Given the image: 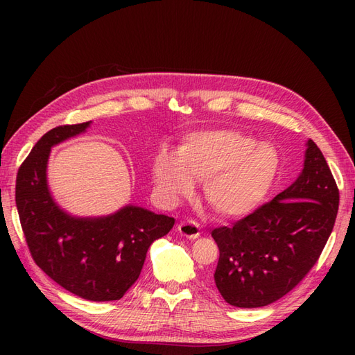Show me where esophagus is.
Returning <instances> with one entry per match:
<instances>
[{
    "instance_id": "1",
    "label": "esophagus",
    "mask_w": 355,
    "mask_h": 355,
    "mask_svg": "<svg viewBox=\"0 0 355 355\" xmlns=\"http://www.w3.org/2000/svg\"><path fill=\"white\" fill-rule=\"evenodd\" d=\"M178 231L188 239H197L200 235V225L194 219H187L178 225Z\"/></svg>"
}]
</instances>
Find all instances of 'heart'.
<instances>
[{
    "instance_id": "1",
    "label": "heart",
    "mask_w": 355,
    "mask_h": 355,
    "mask_svg": "<svg viewBox=\"0 0 355 355\" xmlns=\"http://www.w3.org/2000/svg\"><path fill=\"white\" fill-rule=\"evenodd\" d=\"M280 158L275 148L237 130H213L188 137L179 157L161 151L153 167L155 185L176 201L202 180V196L225 218L252 211L270 191Z\"/></svg>"
}]
</instances>
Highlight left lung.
<instances>
[{"instance_id": "1", "label": "left lung", "mask_w": 355, "mask_h": 355, "mask_svg": "<svg viewBox=\"0 0 355 355\" xmlns=\"http://www.w3.org/2000/svg\"><path fill=\"white\" fill-rule=\"evenodd\" d=\"M339 189L320 148L308 141L305 166L292 187L252 213L211 230L219 247L213 274L232 306L270 305L311 271L330 237Z\"/></svg>"}]
</instances>
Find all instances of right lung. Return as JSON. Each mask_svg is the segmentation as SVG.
Segmentation results:
<instances>
[{
	"mask_svg": "<svg viewBox=\"0 0 355 355\" xmlns=\"http://www.w3.org/2000/svg\"><path fill=\"white\" fill-rule=\"evenodd\" d=\"M89 123L51 128L19 167L16 206L29 253L53 282L89 300H118L141 275L146 252L175 219L127 206L112 216L72 218L53 201L46 180L51 146Z\"/></svg>",
	"mask_w": 355,
	"mask_h": 355,
	"instance_id": "obj_1",
	"label": "right lung"
}]
</instances>
